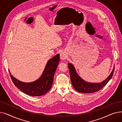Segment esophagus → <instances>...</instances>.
Instances as JSON below:
<instances>
[{
  "label": "esophagus",
  "instance_id": "esophagus-1",
  "mask_svg": "<svg viewBox=\"0 0 122 122\" xmlns=\"http://www.w3.org/2000/svg\"><path fill=\"white\" fill-rule=\"evenodd\" d=\"M60 59L62 60H65L66 58H67V54L64 52H62L60 53Z\"/></svg>",
  "mask_w": 122,
  "mask_h": 122
}]
</instances>
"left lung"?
Wrapping results in <instances>:
<instances>
[{
	"mask_svg": "<svg viewBox=\"0 0 122 122\" xmlns=\"http://www.w3.org/2000/svg\"><path fill=\"white\" fill-rule=\"evenodd\" d=\"M68 64L72 85L76 91L81 93H93L100 90L111 80L115 69L114 67L110 75L104 81L99 83H93L84 81L79 76L72 64L68 63Z\"/></svg>",
	"mask_w": 122,
	"mask_h": 122,
	"instance_id": "1",
	"label": "left lung"
}]
</instances>
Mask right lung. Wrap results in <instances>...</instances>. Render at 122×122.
I'll return each instance as SVG.
<instances>
[{
  "label": "right lung",
  "instance_id": "obj_1",
  "mask_svg": "<svg viewBox=\"0 0 122 122\" xmlns=\"http://www.w3.org/2000/svg\"><path fill=\"white\" fill-rule=\"evenodd\" d=\"M59 61V54L49 59L41 77L33 82H22L14 78L10 71L9 73L13 82L18 88L28 95L39 97L47 93L52 86L54 74Z\"/></svg>",
  "mask_w": 122,
  "mask_h": 122
}]
</instances>
